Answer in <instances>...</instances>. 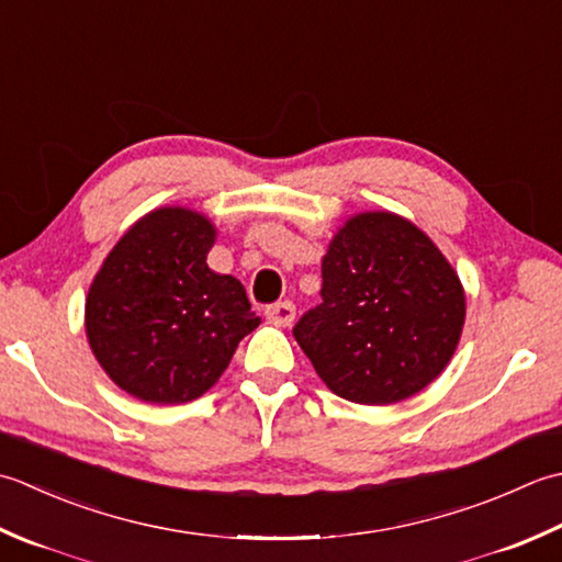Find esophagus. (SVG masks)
Listing matches in <instances>:
<instances>
[{
	"label": "esophagus",
	"instance_id": "esophagus-1",
	"mask_svg": "<svg viewBox=\"0 0 562 562\" xmlns=\"http://www.w3.org/2000/svg\"><path fill=\"white\" fill-rule=\"evenodd\" d=\"M267 319L277 327H291L295 319V305L291 301H281L267 307Z\"/></svg>",
	"mask_w": 562,
	"mask_h": 562
}]
</instances>
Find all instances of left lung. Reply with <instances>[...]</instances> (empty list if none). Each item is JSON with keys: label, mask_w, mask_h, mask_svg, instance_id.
I'll return each instance as SVG.
<instances>
[{"label": "left lung", "mask_w": 562, "mask_h": 562, "mask_svg": "<svg viewBox=\"0 0 562 562\" xmlns=\"http://www.w3.org/2000/svg\"><path fill=\"white\" fill-rule=\"evenodd\" d=\"M319 295L293 337L329 391L359 405H393L425 391L463 331L458 273L417 225L387 211L339 227Z\"/></svg>", "instance_id": "obj_1"}]
</instances>
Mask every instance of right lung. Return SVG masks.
Here are the masks:
<instances>
[{
	"instance_id": "1",
	"label": "right lung",
	"mask_w": 562,
	"mask_h": 562,
	"mask_svg": "<svg viewBox=\"0 0 562 562\" xmlns=\"http://www.w3.org/2000/svg\"><path fill=\"white\" fill-rule=\"evenodd\" d=\"M209 217L165 205L140 217L89 285V347L121 391L157 405L201 397L257 329L245 285L215 273Z\"/></svg>"
}]
</instances>
